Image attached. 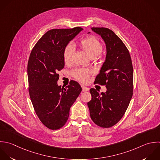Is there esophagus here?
<instances>
[{
  "mask_svg": "<svg viewBox=\"0 0 160 160\" xmlns=\"http://www.w3.org/2000/svg\"><path fill=\"white\" fill-rule=\"evenodd\" d=\"M82 92H87L89 90V88L87 87H85V86H82Z\"/></svg>",
  "mask_w": 160,
  "mask_h": 160,
  "instance_id": "34e87169",
  "label": "esophagus"
}]
</instances>
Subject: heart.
Instances as JSON below:
<instances>
[{"label": "heart", "mask_w": 160, "mask_h": 160, "mask_svg": "<svg viewBox=\"0 0 160 160\" xmlns=\"http://www.w3.org/2000/svg\"><path fill=\"white\" fill-rule=\"evenodd\" d=\"M80 45L88 55L93 59L97 58L103 50V45L102 43L93 36L83 39L80 42ZM74 52L75 47L72 44H68L65 47L63 52V60L65 64H68L71 62ZM92 73V70L84 69H79L73 72L75 77L78 80L83 83L88 81L90 75Z\"/></svg>", "instance_id": "heart-1"}]
</instances>
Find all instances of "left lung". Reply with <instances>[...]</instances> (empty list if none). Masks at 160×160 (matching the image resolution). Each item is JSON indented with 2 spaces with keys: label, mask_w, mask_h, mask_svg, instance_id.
I'll use <instances>...</instances> for the list:
<instances>
[{
  "label": "left lung",
  "mask_w": 160,
  "mask_h": 160,
  "mask_svg": "<svg viewBox=\"0 0 160 160\" xmlns=\"http://www.w3.org/2000/svg\"><path fill=\"white\" fill-rule=\"evenodd\" d=\"M92 30L106 45L105 61L95 83L105 85L107 91L100 93L91 88L92 100L87 105L93 122L99 127L110 128L121 120L132 98L133 65L128 48L112 30L104 27Z\"/></svg>",
  "instance_id": "8db88e82"
}]
</instances>
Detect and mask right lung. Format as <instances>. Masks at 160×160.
Listing matches in <instances>:
<instances>
[{
	"label": "right lung",
	"mask_w": 160,
	"mask_h": 160,
	"mask_svg": "<svg viewBox=\"0 0 160 160\" xmlns=\"http://www.w3.org/2000/svg\"><path fill=\"white\" fill-rule=\"evenodd\" d=\"M83 28L52 29L33 48L28 62V92L35 112L48 128L58 130L66 123L70 107L82 92L75 81L64 88L58 85V72L63 68V52Z\"/></svg>",
	"instance_id": "right-lung-1"
}]
</instances>
